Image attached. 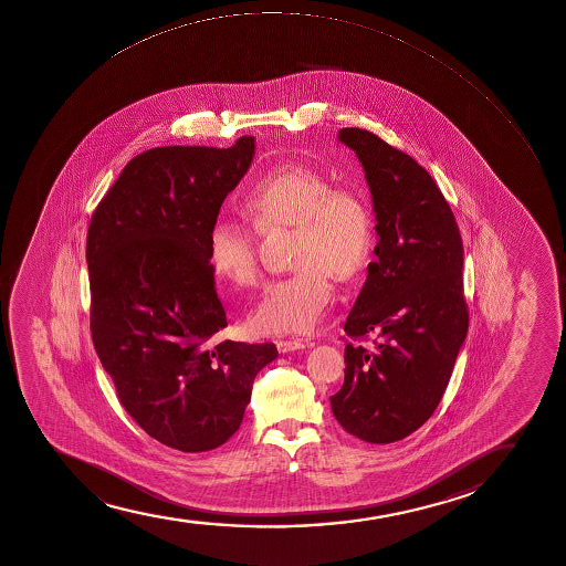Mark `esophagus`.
Returning a JSON list of instances; mask_svg holds the SVG:
<instances>
[{"mask_svg":"<svg viewBox=\"0 0 566 566\" xmlns=\"http://www.w3.org/2000/svg\"><path fill=\"white\" fill-rule=\"evenodd\" d=\"M306 347H310L306 339H280L277 342L280 353L298 352V349H306Z\"/></svg>","mask_w":566,"mask_h":566,"instance_id":"34e87169","label":"esophagus"}]
</instances>
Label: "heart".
<instances>
[{
    "label": "heart",
    "instance_id": "b5f03b06",
    "mask_svg": "<svg viewBox=\"0 0 566 566\" xmlns=\"http://www.w3.org/2000/svg\"><path fill=\"white\" fill-rule=\"evenodd\" d=\"M245 209L260 230L296 227V272L275 280L254 307L253 326L262 334L312 331L332 302V280L349 283L366 270L376 243L370 203L360 192L336 187L318 169L286 164L254 179ZM209 264L240 286L260 281L253 228L219 219L209 232Z\"/></svg>",
    "mask_w": 566,
    "mask_h": 566
}]
</instances>
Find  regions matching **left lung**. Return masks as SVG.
Returning <instances> with one entry per match:
<instances>
[{
  "mask_svg": "<svg viewBox=\"0 0 566 566\" xmlns=\"http://www.w3.org/2000/svg\"><path fill=\"white\" fill-rule=\"evenodd\" d=\"M338 139L363 164L379 241L345 321V379L332 413L364 442H398L434 413L467 338L464 249L427 169L363 128H342ZM370 333L377 339L366 346Z\"/></svg>",
  "mask_w": 566,
  "mask_h": 566,
  "instance_id": "1",
  "label": "left lung"
}]
</instances>
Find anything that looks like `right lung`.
Returning a JSON list of instances; mask_svg holds the SVG:
<instances>
[{
    "mask_svg": "<svg viewBox=\"0 0 566 566\" xmlns=\"http://www.w3.org/2000/svg\"><path fill=\"white\" fill-rule=\"evenodd\" d=\"M254 137L228 149L155 147L134 156L86 234L91 332L124 410L168 448L200 453L240 429L273 344L217 339L228 325L209 232L248 174Z\"/></svg>",
    "mask_w": 566,
    "mask_h": 566,
    "instance_id": "add662e5",
    "label": "right lung"
}]
</instances>
